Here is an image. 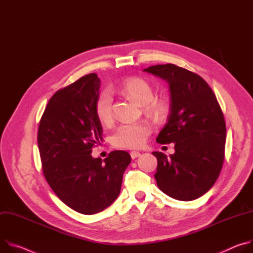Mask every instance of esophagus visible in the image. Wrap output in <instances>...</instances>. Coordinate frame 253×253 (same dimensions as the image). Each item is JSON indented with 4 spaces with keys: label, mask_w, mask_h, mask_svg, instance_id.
Returning <instances> with one entry per match:
<instances>
[{
    "label": "esophagus",
    "mask_w": 253,
    "mask_h": 253,
    "mask_svg": "<svg viewBox=\"0 0 253 253\" xmlns=\"http://www.w3.org/2000/svg\"><path fill=\"white\" fill-rule=\"evenodd\" d=\"M139 156H141V154H139L138 152H130V157H131L132 160L136 159V158L139 157Z\"/></svg>",
    "instance_id": "esophagus-1"
}]
</instances>
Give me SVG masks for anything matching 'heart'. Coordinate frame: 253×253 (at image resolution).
<instances>
[{"instance_id": "obj_1", "label": "heart", "mask_w": 253, "mask_h": 253, "mask_svg": "<svg viewBox=\"0 0 253 253\" xmlns=\"http://www.w3.org/2000/svg\"><path fill=\"white\" fill-rule=\"evenodd\" d=\"M122 92L132 98L135 102L146 105V108L161 115L167 109V101L162 98H154V90L151 84L141 77H130L122 85ZM95 115L98 121L107 125L112 120V98L108 91L102 92L95 103ZM151 126L147 123L125 124L118 127L111 136V143L117 148L137 149L142 147L151 133Z\"/></svg>"}]
</instances>
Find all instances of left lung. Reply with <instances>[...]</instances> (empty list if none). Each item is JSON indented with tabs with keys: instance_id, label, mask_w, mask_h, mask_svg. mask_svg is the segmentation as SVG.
<instances>
[{
	"instance_id": "left-lung-1",
	"label": "left lung",
	"mask_w": 253,
	"mask_h": 253,
	"mask_svg": "<svg viewBox=\"0 0 253 253\" xmlns=\"http://www.w3.org/2000/svg\"><path fill=\"white\" fill-rule=\"evenodd\" d=\"M144 71L166 80L170 90V114L156 141L175 143V153H153L157 185L176 200L197 199L211 189L222 169L226 126L221 107L198 74L170 63Z\"/></svg>"
}]
</instances>
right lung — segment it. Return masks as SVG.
<instances>
[{"label": "right lung", "instance_id": "1", "mask_svg": "<svg viewBox=\"0 0 253 253\" xmlns=\"http://www.w3.org/2000/svg\"><path fill=\"white\" fill-rule=\"evenodd\" d=\"M100 79L95 73L55 92L41 118L38 147L43 174L54 193L81 214L98 213L119 197L130 163L126 151L111 152L103 161L91 156L102 139L95 115Z\"/></svg>", "mask_w": 253, "mask_h": 253}]
</instances>
